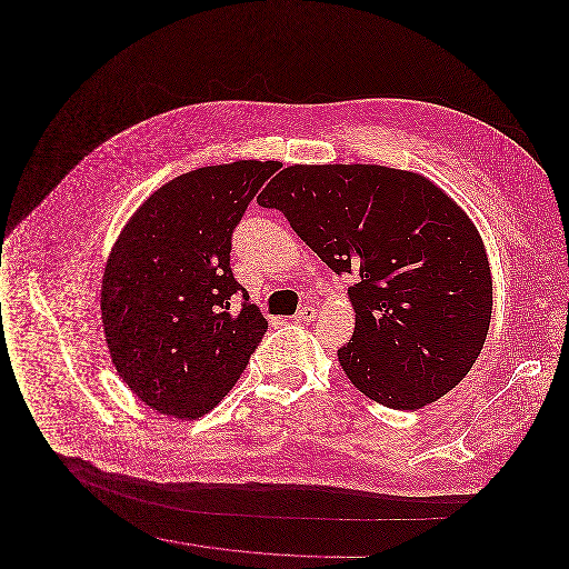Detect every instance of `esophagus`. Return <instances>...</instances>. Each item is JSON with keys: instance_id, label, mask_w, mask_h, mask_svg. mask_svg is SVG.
Here are the masks:
<instances>
[{"instance_id": "esophagus-1", "label": "esophagus", "mask_w": 569, "mask_h": 569, "mask_svg": "<svg viewBox=\"0 0 569 569\" xmlns=\"http://www.w3.org/2000/svg\"><path fill=\"white\" fill-rule=\"evenodd\" d=\"M316 313H318L316 307H302L297 316H295V320H297V322H313Z\"/></svg>"}]
</instances>
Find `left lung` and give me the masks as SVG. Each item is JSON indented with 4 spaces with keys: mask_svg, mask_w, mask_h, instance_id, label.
Returning a JSON list of instances; mask_svg holds the SVG:
<instances>
[{
    "mask_svg": "<svg viewBox=\"0 0 569 569\" xmlns=\"http://www.w3.org/2000/svg\"><path fill=\"white\" fill-rule=\"evenodd\" d=\"M258 204L281 211L337 274L358 277L352 339L337 356L365 397L420 409L469 373L492 277L478 228L433 181L378 163H295Z\"/></svg>",
    "mask_w": 569,
    "mask_h": 569,
    "instance_id": "left-lung-1",
    "label": "left lung"
}]
</instances>
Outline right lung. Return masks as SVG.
Returning a JSON list of instances; mask_svg holds the SVG:
<instances>
[{
  "label": "right lung",
  "mask_w": 569,
  "mask_h": 569,
  "mask_svg": "<svg viewBox=\"0 0 569 569\" xmlns=\"http://www.w3.org/2000/svg\"><path fill=\"white\" fill-rule=\"evenodd\" d=\"M279 166L239 160L186 172L153 191L112 244L102 326L119 378L144 406L179 420L209 413L262 341L269 322L234 279L230 249Z\"/></svg>",
  "instance_id": "1"
}]
</instances>
